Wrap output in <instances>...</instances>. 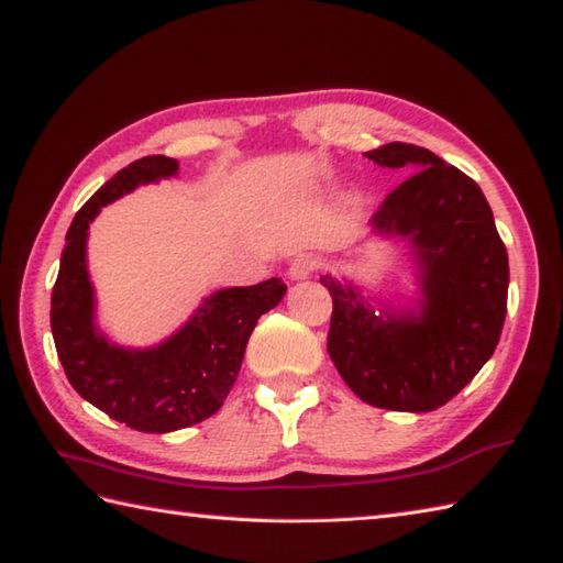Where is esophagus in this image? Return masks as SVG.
<instances>
[{"label": "esophagus", "instance_id": "esophagus-1", "mask_svg": "<svg viewBox=\"0 0 563 563\" xmlns=\"http://www.w3.org/2000/svg\"><path fill=\"white\" fill-rule=\"evenodd\" d=\"M317 266H319L317 256H312V254H300L297 258H292L290 268H288L290 280H307L309 275H312V273L317 271Z\"/></svg>", "mask_w": 563, "mask_h": 563}]
</instances>
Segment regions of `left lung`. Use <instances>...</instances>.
<instances>
[{
  "mask_svg": "<svg viewBox=\"0 0 563 563\" xmlns=\"http://www.w3.org/2000/svg\"><path fill=\"white\" fill-rule=\"evenodd\" d=\"M365 157L413 172L369 222L375 239L409 249L413 290L382 297L353 278L321 275L333 297L327 351L363 401L389 411H435L496 351L506 321L508 254L470 176L404 142Z\"/></svg>",
  "mask_w": 563,
  "mask_h": 563,
  "instance_id": "1",
  "label": "left lung"
}]
</instances>
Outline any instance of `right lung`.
<instances>
[{"mask_svg": "<svg viewBox=\"0 0 563 563\" xmlns=\"http://www.w3.org/2000/svg\"><path fill=\"white\" fill-rule=\"evenodd\" d=\"M176 174V159L152 154L128 164L84 202L67 232L51 300V329L69 385L81 399L142 433H172L218 411L258 317L288 290L280 278L214 290L172 336L145 349L106 336L87 263L89 224L109 202Z\"/></svg>", "mask_w": 563, "mask_h": 563, "instance_id": "obj_1", "label": "right lung"}]
</instances>
